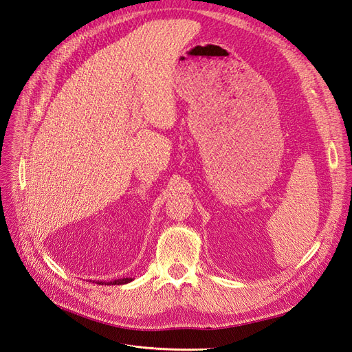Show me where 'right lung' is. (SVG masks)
<instances>
[{"mask_svg": "<svg viewBox=\"0 0 352 352\" xmlns=\"http://www.w3.org/2000/svg\"><path fill=\"white\" fill-rule=\"evenodd\" d=\"M129 281H132V278H119V280H114V281H109V283H107V285H114V284H126V283H129ZM97 284H106V283L98 281Z\"/></svg>", "mask_w": 352, "mask_h": 352, "instance_id": "right-lung-1", "label": "right lung"}]
</instances>
